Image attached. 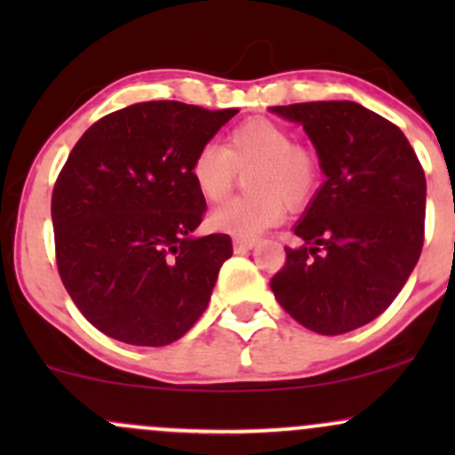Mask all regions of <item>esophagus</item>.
<instances>
[{
	"label": "esophagus",
	"instance_id": "obj_1",
	"mask_svg": "<svg viewBox=\"0 0 455 455\" xmlns=\"http://www.w3.org/2000/svg\"><path fill=\"white\" fill-rule=\"evenodd\" d=\"M254 243H257V239H252V237H235L233 239L235 252H248V250L254 248Z\"/></svg>",
	"mask_w": 455,
	"mask_h": 455
}]
</instances>
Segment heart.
I'll return each instance as SVG.
<instances>
[{"label":"heart","instance_id":"b5f03b06","mask_svg":"<svg viewBox=\"0 0 455 455\" xmlns=\"http://www.w3.org/2000/svg\"><path fill=\"white\" fill-rule=\"evenodd\" d=\"M248 195L228 201L212 213V224L237 237H254L274 227L289 210H301L321 184V160L295 143L293 132L265 117L235 126L222 148L203 145L190 162L198 195L220 203L231 195L237 173H245Z\"/></svg>","mask_w":455,"mask_h":455}]
</instances>
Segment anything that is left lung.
I'll return each mask as SVG.
<instances>
[{"instance_id": "left-lung-1", "label": "left lung", "mask_w": 455, "mask_h": 455, "mask_svg": "<svg viewBox=\"0 0 455 455\" xmlns=\"http://www.w3.org/2000/svg\"><path fill=\"white\" fill-rule=\"evenodd\" d=\"M301 124L325 184L271 278L278 304L323 333L353 331L389 307L424 248L426 175L395 124L348 100L271 107Z\"/></svg>"}]
</instances>
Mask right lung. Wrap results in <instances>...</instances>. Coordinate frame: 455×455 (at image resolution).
I'll return each mask as SVG.
<instances>
[{
  "mask_svg": "<svg viewBox=\"0 0 455 455\" xmlns=\"http://www.w3.org/2000/svg\"><path fill=\"white\" fill-rule=\"evenodd\" d=\"M235 113L139 102L98 119L68 156L51 198L57 271L108 338L164 347L205 312L233 243L192 235L207 205L190 162Z\"/></svg>",
  "mask_w": 455,
  "mask_h": 455,
  "instance_id": "1",
  "label": "right lung"
}]
</instances>
